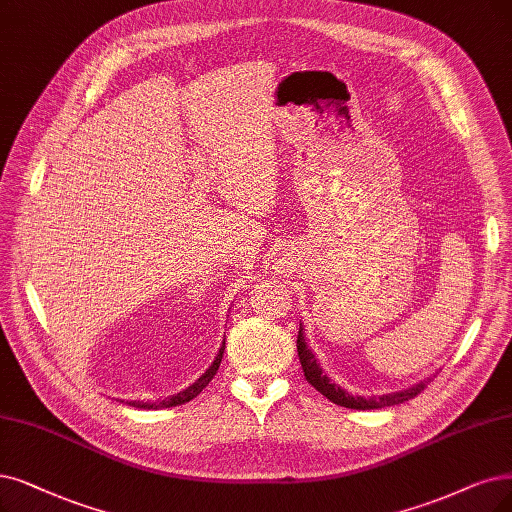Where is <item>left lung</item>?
<instances>
[{"instance_id": "obj_1", "label": "left lung", "mask_w": 512, "mask_h": 512, "mask_svg": "<svg viewBox=\"0 0 512 512\" xmlns=\"http://www.w3.org/2000/svg\"><path fill=\"white\" fill-rule=\"evenodd\" d=\"M296 346H298V357H300V365H302V372H304V378L306 382H311L317 391L330 399L332 403L340 405V407H351V410H380V407H391V405H399L407 399H414L416 395H420L426 384L431 380H424V382H418L414 384L412 388H407V391H399V393H388V395H382V397H353L349 391H344V388H340L338 384H334L330 378H327L323 374L321 367L317 365V359L315 355L311 353L309 346H306L304 342V334H302V327L298 330V340H296Z\"/></svg>"}]
</instances>
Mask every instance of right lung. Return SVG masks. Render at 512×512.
<instances>
[{
    "mask_svg": "<svg viewBox=\"0 0 512 512\" xmlns=\"http://www.w3.org/2000/svg\"><path fill=\"white\" fill-rule=\"evenodd\" d=\"M222 353H224V344L220 346V351H218V357L214 359V363L210 365V370L203 374L195 384H191L187 391H182V393H178V395H172V397H168V399H163V401H157V403H145V401H130V405L132 407H142V410H163V407H174V405H182V403H187V401H191V399H195L203 388H206L210 382H212V378L216 376V372H218V367H220V361H222Z\"/></svg>",
    "mask_w": 512,
    "mask_h": 512,
    "instance_id": "add662e5",
    "label": "right lung"
}]
</instances>
